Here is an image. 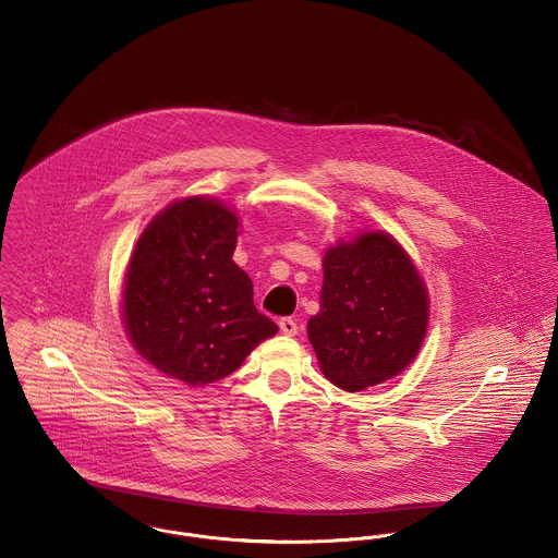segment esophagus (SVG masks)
Segmentation results:
<instances>
[{
	"label": "esophagus",
	"instance_id": "1",
	"mask_svg": "<svg viewBox=\"0 0 558 558\" xmlns=\"http://www.w3.org/2000/svg\"><path fill=\"white\" fill-rule=\"evenodd\" d=\"M278 326H280V332H282V335H287V337H294V335H296V330H299L296 322L292 318L280 319V322H278Z\"/></svg>",
	"mask_w": 558,
	"mask_h": 558
}]
</instances>
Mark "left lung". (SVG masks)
I'll use <instances>...</instances> for the list:
<instances>
[{"mask_svg": "<svg viewBox=\"0 0 558 558\" xmlns=\"http://www.w3.org/2000/svg\"><path fill=\"white\" fill-rule=\"evenodd\" d=\"M319 312L307 337L319 371L355 393L405 371L428 326V292L410 255L387 232H364L324 253Z\"/></svg>", "mask_w": 558, "mask_h": 558, "instance_id": "1", "label": "left lung"}]
</instances>
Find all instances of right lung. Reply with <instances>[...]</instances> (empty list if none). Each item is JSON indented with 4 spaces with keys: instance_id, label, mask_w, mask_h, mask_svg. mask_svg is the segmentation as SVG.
I'll return each mask as SVG.
<instances>
[{
    "instance_id": "right-lung-1",
    "label": "right lung",
    "mask_w": 558,
    "mask_h": 558,
    "mask_svg": "<svg viewBox=\"0 0 558 558\" xmlns=\"http://www.w3.org/2000/svg\"><path fill=\"white\" fill-rule=\"evenodd\" d=\"M239 226L217 198L175 201L144 228L128 266L121 310L132 345L190 387L226 378L278 332L232 259Z\"/></svg>"
}]
</instances>
